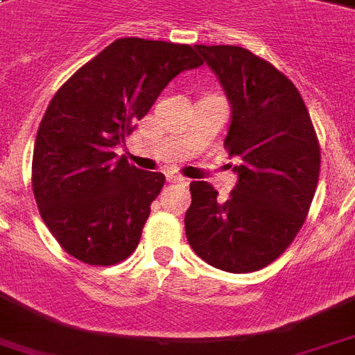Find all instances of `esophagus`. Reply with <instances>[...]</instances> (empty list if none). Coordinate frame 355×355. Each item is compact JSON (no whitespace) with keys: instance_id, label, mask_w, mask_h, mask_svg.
<instances>
[{"instance_id":"34e87169","label":"esophagus","mask_w":355,"mask_h":355,"mask_svg":"<svg viewBox=\"0 0 355 355\" xmlns=\"http://www.w3.org/2000/svg\"><path fill=\"white\" fill-rule=\"evenodd\" d=\"M167 180H169V182H173V184H182V186L188 184V178L180 177V175H169V177H167Z\"/></svg>"}]
</instances>
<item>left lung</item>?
Here are the masks:
<instances>
[{
	"label": "left lung",
	"mask_w": 355,
	"mask_h": 355,
	"mask_svg": "<svg viewBox=\"0 0 355 355\" xmlns=\"http://www.w3.org/2000/svg\"><path fill=\"white\" fill-rule=\"evenodd\" d=\"M231 101L224 148L239 182L222 201L209 182L190 184L188 243L227 272L263 269L303 227L320 177V143L303 97L284 73L233 44H196Z\"/></svg>",
	"instance_id": "left-lung-1"
}]
</instances>
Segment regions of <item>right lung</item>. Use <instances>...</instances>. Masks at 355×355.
I'll return each mask as SVG.
<instances>
[{
	"instance_id": "obj_1",
	"label": "right lung",
	"mask_w": 355,
	"mask_h": 355,
	"mask_svg": "<svg viewBox=\"0 0 355 355\" xmlns=\"http://www.w3.org/2000/svg\"><path fill=\"white\" fill-rule=\"evenodd\" d=\"M203 64L190 44L122 37L62 84L39 124L31 186L39 214L69 256L97 267L137 248L162 173L114 146L178 73Z\"/></svg>"
}]
</instances>
